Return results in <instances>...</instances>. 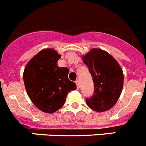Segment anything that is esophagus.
<instances>
[{"label": "esophagus", "instance_id": "1", "mask_svg": "<svg viewBox=\"0 0 146 146\" xmlns=\"http://www.w3.org/2000/svg\"><path fill=\"white\" fill-rule=\"evenodd\" d=\"M75 83L77 85V88L79 89L80 88V81L79 80H76Z\"/></svg>", "mask_w": 146, "mask_h": 146}]
</instances>
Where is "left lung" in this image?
I'll return each instance as SVG.
<instances>
[{
	"label": "left lung",
	"instance_id": "obj_1",
	"mask_svg": "<svg viewBox=\"0 0 146 146\" xmlns=\"http://www.w3.org/2000/svg\"><path fill=\"white\" fill-rule=\"evenodd\" d=\"M94 82V92L86 98L88 106L96 112L113 108L118 101L123 85V74L118 62L107 52L93 49L82 57Z\"/></svg>",
	"mask_w": 146,
	"mask_h": 146
}]
</instances>
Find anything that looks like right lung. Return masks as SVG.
Here are the masks:
<instances>
[{
  "mask_svg": "<svg viewBox=\"0 0 146 146\" xmlns=\"http://www.w3.org/2000/svg\"><path fill=\"white\" fill-rule=\"evenodd\" d=\"M60 58L52 49L42 50L28 62L23 73L28 96L45 113L58 110L65 103L67 94L77 88L68 77V68L58 66Z\"/></svg>",
  "mask_w": 146,
  "mask_h": 146,
  "instance_id": "add662e5",
  "label": "right lung"
}]
</instances>
